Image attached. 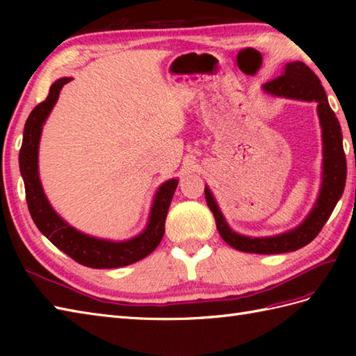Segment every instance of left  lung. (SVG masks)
Here are the masks:
<instances>
[{
	"label": "left lung",
	"instance_id": "8db88e82",
	"mask_svg": "<svg viewBox=\"0 0 356 356\" xmlns=\"http://www.w3.org/2000/svg\"><path fill=\"white\" fill-rule=\"evenodd\" d=\"M263 90L274 96L300 101H315L318 104L316 110H318L323 133V180L318 199H316L312 211L297 228L280 234V236L246 237L240 236L229 228L208 186H205V197L209 209L214 214L218 234L229 246L241 252L283 254L297 251V249L311 243L318 236L323 226L329 220L332 211L337 207L338 200L341 199L346 185L347 165L343 149L341 127H339L335 113L330 108L320 79L305 63H287L282 76L266 82Z\"/></svg>",
	"mask_w": 356,
	"mask_h": 356
}]
</instances>
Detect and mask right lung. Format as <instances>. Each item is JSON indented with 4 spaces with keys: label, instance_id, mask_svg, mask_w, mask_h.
<instances>
[{
    "label": "right lung",
    "instance_id": "1",
    "mask_svg": "<svg viewBox=\"0 0 356 356\" xmlns=\"http://www.w3.org/2000/svg\"><path fill=\"white\" fill-rule=\"evenodd\" d=\"M72 78H61L50 87L47 99L38 104L30 113L22 134V145L19 149V170L24 179L26 200L36 228L40 229L58 249H61L74 261L95 269H110L128 266V264L145 259L161 243L165 234V220L176 191L179 180L170 179L159 186L151 205L149 218L139 236L125 241H111L96 238L74 229L56 214L45 197L40 171H38V149L42 125L55 107L61 88Z\"/></svg>",
    "mask_w": 356,
    "mask_h": 356
}]
</instances>
